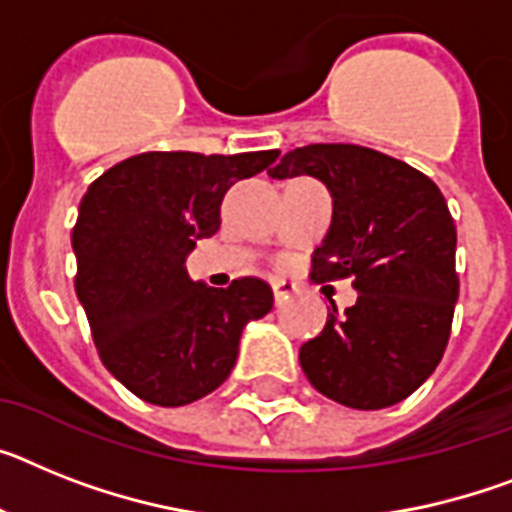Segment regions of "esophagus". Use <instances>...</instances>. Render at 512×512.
I'll return each instance as SVG.
<instances>
[{
    "mask_svg": "<svg viewBox=\"0 0 512 512\" xmlns=\"http://www.w3.org/2000/svg\"><path fill=\"white\" fill-rule=\"evenodd\" d=\"M270 286H273V296H276V302H283V299H289V296L296 291V283L283 281V278H276V281L270 283Z\"/></svg>",
    "mask_w": 512,
    "mask_h": 512,
    "instance_id": "obj_1",
    "label": "esophagus"
}]
</instances>
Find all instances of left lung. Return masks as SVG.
Here are the masks:
<instances>
[{"label": "left lung", "mask_w": 512, "mask_h": 512, "mask_svg": "<svg viewBox=\"0 0 512 512\" xmlns=\"http://www.w3.org/2000/svg\"><path fill=\"white\" fill-rule=\"evenodd\" d=\"M273 179L315 176L333 221L312 257L317 281L354 278V307L299 349L307 380L330 401L375 411L409 398L440 364L458 302L455 223L437 184L362 145L322 143L281 158Z\"/></svg>", "instance_id": "left-lung-1"}]
</instances>
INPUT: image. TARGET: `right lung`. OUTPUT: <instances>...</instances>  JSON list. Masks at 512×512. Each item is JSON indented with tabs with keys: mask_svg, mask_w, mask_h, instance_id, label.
<instances>
[{
	"mask_svg": "<svg viewBox=\"0 0 512 512\" xmlns=\"http://www.w3.org/2000/svg\"><path fill=\"white\" fill-rule=\"evenodd\" d=\"M276 158L278 150H153L103 171L80 200L72 229L77 299L103 367L137 398L187 406L213 393L234 369L244 325L273 309L260 278L210 289L192 281L184 263L221 226L231 184Z\"/></svg>",
	"mask_w": 512,
	"mask_h": 512,
	"instance_id": "obj_1",
	"label": "right lung"
}]
</instances>
